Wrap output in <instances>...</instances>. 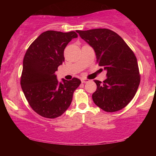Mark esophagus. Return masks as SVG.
I'll return each instance as SVG.
<instances>
[{"instance_id": "obj_1", "label": "esophagus", "mask_w": 156, "mask_h": 156, "mask_svg": "<svg viewBox=\"0 0 156 156\" xmlns=\"http://www.w3.org/2000/svg\"><path fill=\"white\" fill-rule=\"evenodd\" d=\"M81 82L83 83H87L89 82V80H88V79H86V78H83L81 80Z\"/></svg>"}]
</instances>
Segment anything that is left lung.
I'll return each instance as SVG.
<instances>
[{
  "instance_id": "1",
  "label": "left lung",
  "mask_w": 156,
  "mask_h": 156,
  "mask_svg": "<svg viewBox=\"0 0 156 156\" xmlns=\"http://www.w3.org/2000/svg\"><path fill=\"white\" fill-rule=\"evenodd\" d=\"M76 32L94 49L98 65L107 71L106 80H94V103L107 112L123 109L133 98L140 82L134 53L118 34L108 29Z\"/></svg>"
}]
</instances>
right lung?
Wrapping results in <instances>:
<instances>
[{
	"label": "right lung",
	"instance_id": "add662e5",
	"mask_svg": "<svg viewBox=\"0 0 156 156\" xmlns=\"http://www.w3.org/2000/svg\"><path fill=\"white\" fill-rule=\"evenodd\" d=\"M77 37L75 31H46L25 53L20 85L31 109L43 117L61 115L70 106L73 92L81 83L76 78L71 80L62 78V83H58L55 74L65 61L66 46Z\"/></svg>",
	"mask_w": 156,
	"mask_h": 156
}]
</instances>
